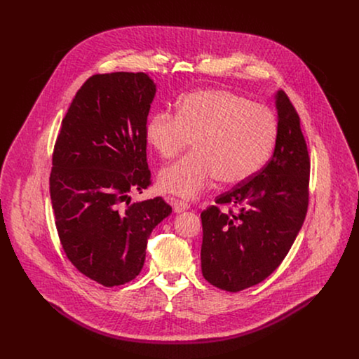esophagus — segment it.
I'll list each match as a JSON object with an SVG mask.
<instances>
[{
    "label": "esophagus",
    "instance_id": "34e87169",
    "mask_svg": "<svg viewBox=\"0 0 359 359\" xmlns=\"http://www.w3.org/2000/svg\"><path fill=\"white\" fill-rule=\"evenodd\" d=\"M171 203H172V207H174V211H175V212H182V211H185V210L189 208V205H188L187 202H184V201L172 199Z\"/></svg>",
    "mask_w": 359,
    "mask_h": 359
}]
</instances>
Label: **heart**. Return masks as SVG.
I'll list each match as a JSON object with an SVG mask.
<instances>
[{
  "label": "heart",
  "instance_id": "1",
  "mask_svg": "<svg viewBox=\"0 0 359 359\" xmlns=\"http://www.w3.org/2000/svg\"><path fill=\"white\" fill-rule=\"evenodd\" d=\"M273 113L228 90L195 91L170 111L154 114L147 140L161 158L171 160L194 141L195 151L164 168L158 187L195 198L215 180L225 187L248 181L262 167L276 138Z\"/></svg>",
  "mask_w": 359,
  "mask_h": 359
}]
</instances>
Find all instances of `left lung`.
<instances>
[{
  "label": "left lung",
  "mask_w": 359,
  "mask_h": 359,
  "mask_svg": "<svg viewBox=\"0 0 359 359\" xmlns=\"http://www.w3.org/2000/svg\"><path fill=\"white\" fill-rule=\"evenodd\" d=\"M278 133L271 160L255 177L217 198L201 214L202 272L212 286L241 292L268 278L289 253L306 219L309 156L300 117L283 91L275 94Z\"/></svg>",
  "instance_id": "1"
}]
</instances>
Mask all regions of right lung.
Masks as SVG:
<instances>
[{
    "label": "right lung",
    "mask_w": 359,
    "mask_h": 359,
    "mask_svg": "<svg viewBox=\"0 0 359 359\" xmlns=\"http://www.w3.org/2000/svg\"><path fill=\"white\" fill-rule=\"evenodd\" d=\"M156 94L145 73L90 77L55 142L50 177L55 225L72 264L106 287L142 269L148 239L171 214L161 198L131 203L151 184L147 120Z\"/></svg>",
    "instance_id": "obj_1"
}]
</instances>
